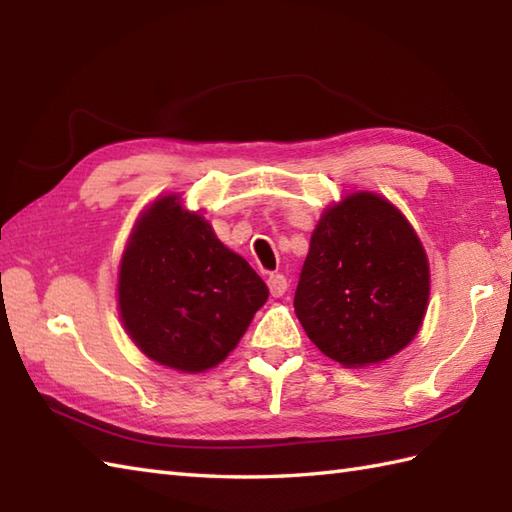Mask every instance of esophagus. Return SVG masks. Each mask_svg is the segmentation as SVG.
<instances>
[{
  "mask_svg": "<svg viewBox=\"0 0 512 512\" xmlns=\"http://www.w3.org/2000/svg\"><path fill=\"white\" fill-rule=\"evenodd\" d=\"M268 290L273 297H281L288 290V279L284 275H270L268 277Z\"/></svg>",
  "mask_w": 512,
  "mask_h": 512,
  "instance_id": "obj_1",
  "label": "esophagus"
}]
</instances>
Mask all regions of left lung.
Wrapping results in <instances>:
<instances>
[{
  "label": "left lung",
  "mask_w": 512,
  "mask_h": 512,
  "mask_svg": "<svg viewBox=\"0 0 512 512\" xmlns=\"http://www.w3.org/2000/svg\"><path fill=\"white\" fill-rule=\"evenodd\" d=\"M429 264L416 231L376 193H352L323 213L295 292L310 341L347 367L380 363L416 336Z\"/></svg>",
  "instance_id": "1"
}]
</instances>
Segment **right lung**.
<instances>
[{
    "mask_svg": "<svg viewBox=\"0 0 512 512\" xmlns=\"http://www.w3.org/2000/svg\"><path fill=\"white\" fill-rule=\"evenodd\" d=\"M268 288L178 195L154 202L125 248L118 306L127 334L151 361L180 372L222 363Z\"/></svg>",
    "mask_w": 512,
    "mask_h": 512,
    "instance_id": "right-lung-1",
    "label": "right lung"
}]
</instances>
